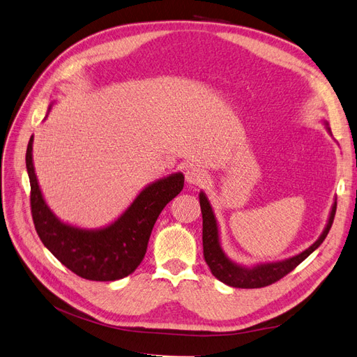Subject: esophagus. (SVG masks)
<instances>
[{"label":"esophagus","instance_id":"esophagus-1","mask_svg":"<svg viewBox=\"0 0 357 357\" xmlns=\"http://www.w3.org/2000/svg\"><path fill=\"white\" fill-rule=\"evenodd\" d=\"M205 178H207V174H205V171L199 167H189L186 169V181L190 186L204 185Z\"/></svg>","mask_w":357,"mask_h":357}]
</instances>
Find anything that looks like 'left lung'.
<instances>
[{
  "mask_svg": "<svg viewBox=\"0 0 357 357\" xmlns=\"http://www.w3.org/2000/svg\"><path fill=\"white\" fill-rule=\"evenodd\" d=\"M325 126H326V131L332 135L328 122H325ZM199 205H201V213H202V245H204L205 262H207V265L210 266L211 274L218 280H220L222 283L232 287H240V289L265 287L268 284L275 283L277 280L283 278L290 271H294L301 262H304L305 259L314 252L323 241H325L326 235L333 223L335 211H337V201H333L325 229H323L319 238L308 248H305L304 252H301L299 255H295L291 257L283 259V261L245 266V265L234 262L232 259H229L223 252L222 244H220L219 223H218V219H215L211 204L204 190L199 192Z\"/></svg>",
  "mask_w": 357,
  "mask_h": 357,
  "instance_id": "1",
  "label": "left lung"
}]
</instances>
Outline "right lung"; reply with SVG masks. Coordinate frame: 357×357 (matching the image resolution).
Listing matches in <instances>:
<instances>
[{"mask_svg": "<svg viewBox=\"0 0 357 357\" xmlns=\"http://www.w3.org/2000/svg\"><path fill=\"white\" fill-rule=\"evenodd\" d=\"M52 110V104L47 114ZM46 114V116H47ZM29 138L26 171L31 183V213L40 240L70 271L92 282H114L132 274L142 264L150 234L165 205L185 185V176L174 172L147 185L131 205L110 225L86 229L62 222L43 197Z\"/></svg>", "mask_w": 357, "mask_h": 357, "instance_id": "1", "label": "right lung"}]
</instances>
